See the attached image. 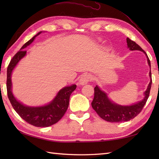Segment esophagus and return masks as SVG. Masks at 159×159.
<instances>
[{"label":"esophagus","mask_w":159,"mask_h":159,"mask_svg":"<svg viewBox=\"0 0 159 159\" xmlns=\"http://www.w3.org/2000/svg\"><path fill=\"white\" fill-rule=\"evenodd\" d=\"M92 75H91V74H85L80 78L79 83L80 85H85V84H87V83L89 82L90 80H92Z\"/></svg>","instance_id":"esophagus-1"}]
</instances>
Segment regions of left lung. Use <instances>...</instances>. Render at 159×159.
I'll return each instance as SVG.
<instances>
[{"label":"left lung","mask_w":159,"mask_h":159,"mask_svg":"<svg viewBox=\"0 0 159 159\" xmlns=\"http://www.w3.org/2000/svg\"><path fill=\"white\" fill-rule=\"evenodd\" d=\"M128 48L130 50H139L143 52L147 58L148 66H150V83L148 84L146 90L143 93V98L134 103L131 105H121L111 100L107 93L96 85L94 88V98L92 102L93 109L98 114L102 119L109 122H121L127 121L133 119L139 114L149 97L150 91L152 85V75H151V65L150 59L148 58L146 52L134 42L132 41L128 38L126 39Z\"/></svg>","instance_id":"1"}]
</instances>
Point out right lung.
<instances>
[{
    "instance_id": "1",
    "label": "right lung",
    "mask_w": 159,
    "mask_h": 159,
    "mask_svg": "<svg viewBox=\"0 0 159 159\" xmlns=\"http://www.w3.org/2000/svg\"><path fill=\"white\" fill-rule=\"evenodd\" d=\"M42 32L45 31L38 33L22 46L11 60L7 71V90L9 100L13 109L26 122L37 127H48L61 120L68 108L71 93L76 88V85L74 84L64 87L57 92V95L49 103L42 106L25 105L13 95L11 81L13 71L20 61L26 56V51L25 49L31 45L36 37L41 34Z\"/></svg>"
}]
</instances>
